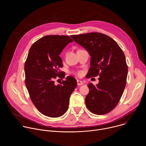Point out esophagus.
<instances>
[{"label":"esophagus","mask_w":146,"mask_h":146,"mask_svg":"<svg viewBox=\"0 0 146 146\" xmlns=\"http://www.w3.org/2000/svg\"><path fill=\"white\" fill-rule=\"evenodd\" d=\"M77 85L78 86H81V85L83 84V82L81 81L78 80H77Z\"/></svg>","instance_id":"1"}]
</instances>
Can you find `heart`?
<instances>
[{"label": "heart", "mask_w": 146, "mask_h": 146, "mask_svg": "<svg viewBox=\"0 0 146 146\" xmlns=\"http://www.w3.org/2000/svg\"><path fill=\"white\" fill-rule=\"evenodd\" d=\"M76 74L78 76H81L82 74V72L81 71H78V72H76Z\"/></svg>", "instance_id": "b5f03b06"}]
</instances>
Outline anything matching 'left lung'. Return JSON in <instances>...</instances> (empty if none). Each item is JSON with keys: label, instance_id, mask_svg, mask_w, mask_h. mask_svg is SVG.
<instances>
[{"label": "left lung", "instance_id": "1", "mask_svg": "<svg viewBox=\"0 0 146 146\" xmlns=\"http://www.w3.org/2000/svg\"><path fill=\"white\" fill-rule=\"evenodd\" d=\"M70 37L91 56L88 78L99 76L98 84L88 85L90 92L85 99L86 106L94 114H107L117 105L126 86L125 56L115 41L105 34L91 32Z\"/></svg>", "mask_w": 146, "mask_h": 146}]
</instances>
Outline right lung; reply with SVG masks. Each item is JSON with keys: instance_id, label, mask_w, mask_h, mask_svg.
I'll return each instance as SVG.
<instances>
[{"instance_id": "obj_1", "label": "right lung", "mask_w": 146, "mask_h": 146, "mask_svg": "<svg viewBox=\"0 0 146 146\" xmlns=\"http://www.w3.org/2000/svg\"><path fill=\"white\" fill-rule=\"evenodd\" d=\"M72 41L68 36H45L32 44L25 63V82L31 99L37 109L47 117H59L66 112L70 96L77 85L72 76L57 86L54 80L56 76H65L60 70L63 65L59 55Z\"/></svg>"}]
</instances>
